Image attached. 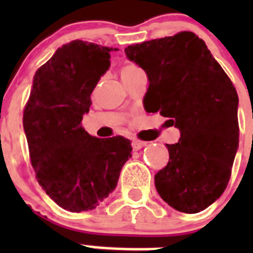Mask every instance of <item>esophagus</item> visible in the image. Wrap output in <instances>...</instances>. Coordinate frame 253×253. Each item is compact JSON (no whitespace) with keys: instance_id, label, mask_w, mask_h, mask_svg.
I'll use <instances>...</instances> for the list:
<instances>
[{"instance_id":"1","label":"esophagus","mask_w":253,"mask_h":253,"mask_svg":"<svg viewBox=\"0 0 253 253\" xmlns=\"http://www.w3.org/2000/svg\"><path fill=\"white\" fill-rule=\"evenodd\" d=\"M131 146H133L134 151H138V149L143 148V147L147 146L146 142H142V140H138V139H134L133 143H131Z\"/></svg>"}]
</instances>
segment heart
I'll use <instances>...</instances> for the list:
<instances>
[{"mask_svg": "<svg viewBox=\"0 0 253 253\" xmlns=\"http://www.w3.org/2000/svg\"><path fill=\"white\" fill-rule=\"evenodd\" d=\"M137 67L133 66V64H126V66H124L122 68V75H124V73L126 72H130V71H133V69H135Z\"/></svg>", "mask_w": 253, "mask_h": 253, "instance_id": "obj_1", "label": "heart"}]
</instances>
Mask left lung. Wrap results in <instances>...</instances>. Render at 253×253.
<instances>
[{
	"instance_id": "left-lung-1",
	"label": "left lung",
	"mask_w": 253,
	"mask_h": 253,
	"mask_svg": "<svg viewBox=\"0 0 253 253\" xmlns=\"http://www.w3.org/2000/svg\"><path fill=\"white\" fill-rule=\"evenodd\" d=\"M125 54L147 73L144 106L180 130L166 144L169 161L154 176L161 198L199 213L224 193L238 149V95L204 40L191 31L129 45Z\"/></svg>"
}]
</instances>
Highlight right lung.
Here are the masks:
<instances>
[{
    "instance_id": "add662e5",
    "label": "right lung",
    "mask_w": 253,
    "mask_h": 253,
    "mask_svg": "<svg viewBox=\"0 0 253 253\" xmlns=\"http://www.w3.org/2000/svg\"><path fill=\"white\" fill-rule=\"evenodd\" d=\"M116 48L73 40L35 72L24 110V131L38 182L60 208L95 209L116 187L131 157L126 138L92 137L82 126L91 93Z\"/></svg>"
}]
</instances>
